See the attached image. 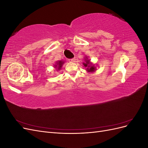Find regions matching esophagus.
I'll return each mask as SVG.
<instances>
[{"label": "esophagus", "mask_w": 148, "mask_h": 148, "mask_svg": "<svg viewBox=\"0 0 148 148\" xmlns=\"http://www.w3.org/2000/svg\"><path fill=\"white\" fill-rule=\"evenodd\" d=\"M75 58H73V59H70L69 60L71 62H75Z\"/></svg>", "instance_id": "1"}]
</instances>
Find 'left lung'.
I'll return each instance as SVG.
<instances>
[{
	"label": "left lung",
	"instance_id": "8db88e82",
	"mask_svg": "<svg viewBox=\"0 0 148 148\" xmlns=\"http://www.w3.org/2000/svg\"><path fill=\"white\" fill-rule=\"evenodd\" d=\"M84 60H85V62H83V64L84 66L86 67L87 68L86 70L88 71V72H94V71H96V66H95L91 64L90 60H88V57H86V59H85Z\"/></svg>",
	"mask_w": 148,
	"mask_h": 148
}]
</instances>
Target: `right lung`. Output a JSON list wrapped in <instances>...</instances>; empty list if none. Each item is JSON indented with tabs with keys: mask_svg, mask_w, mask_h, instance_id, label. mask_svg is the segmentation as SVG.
I'll list each match as a JSON object with an SVG mask.
<instances>
[{
	"mask_svg": "<svg viewBox=\"0 0 148 148\" xmlns=\"http://www.w3.org/2000/svg\"><path fill=\"white\" fill-rule=\"evenodd\" d=\"M64 62L62 61V60L57 62V65H55L56 68H57V70H60L61 68H62V65H63V64H64Z\"/></svg>",
	"mask_w": 148,
	"mask_h": 148,
	"instance_id": "right-lung-1",
	"label": "right lung"
}]
</instances>
